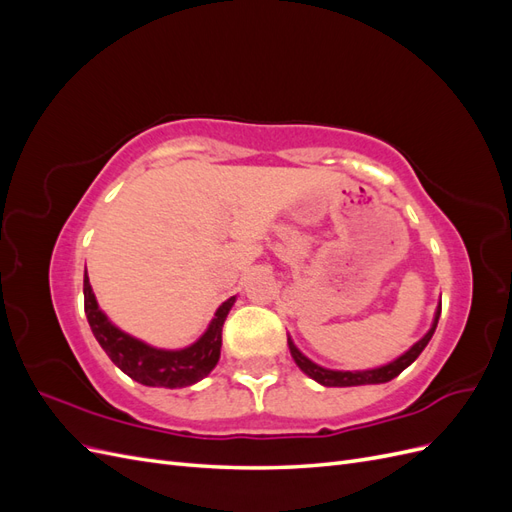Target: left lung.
Here are the masks:
<instances>
[{
	"label": "left lung",
	"instance_id": "left-lung-1",
	"mask_svg": "<svg viewBox=\"0 0 512 512\" xmlns=\"http://www.w3.org/2000/svg\"><path fill=\"white\" fill-rule=\"evenodd\" d=\"M440 312H442V303H438L436 307V314H433V322L429 331L418 339L414 346H410L404 354H399L397 359L389 361L386 365L380 367H371V369H354V371H344V369H329V367H322L318 363H314L312 359H307V356L294 346L292 337L288 335V348L294 363L299 365V369L303 374H307L312 380H316L322 386H361V384H384V382H391L393 378H397L401 371L406 367H410L416 359L418 354L425 350V346L429 344V339L438 327V320H440Z\"/></svg>",
	"mask_w": 512,
	"mask_h": 512
}]
</instances>
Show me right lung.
<instances>
[{
	"mask_svg": "<svg viewBox=\"0 0 512 512\" xmlns=\"http://www.w3.org/2000/svg\"><path fill=\"white\" fill-rule=\"evenodd\" d=\"M83 294L91 333L108 354V359L132 380L145 386H164V389H183V386L196 384L211 374L220 361L224 320L237 301V297H230L215 309L207 331L194 344L179 350H166L121 331L108 320L91 290L87 269L83 277Z\"/></svg>",
	"mask_w": 512,
	"mask_h": 512,
	"instance_id": "right-lung-1",
	"label": "right lung"
}]
</instances>
